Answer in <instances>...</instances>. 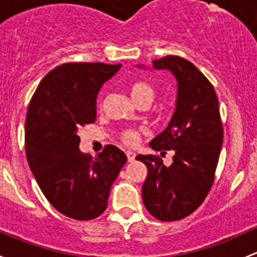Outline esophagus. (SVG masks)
<instances>
[{
    "instance_id": "esophagus-1",
    "label": "esophagus",
    "mask_w": 257,
    "mask_h": 257,
    "mask_svg": "<svg viewBox=\"0 0 257 257\" xmlns=\"http://www.w3.org/2000/svg\"><path fill=\"white\" fill-rule=\"evenodd\" d=\"M136 153H133V151H126V158H128L129 163H133L136 160Z\"/></svg>"
}]
</instances>
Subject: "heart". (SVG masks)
<instances>
[{
	"label": "heart",
	"instance_id": "b5f03b06",
	"mask_svg": "<svg viewBox=\"0 0 257 257\" xmlns=\"http://www.w3.org/2000/svg\"><path fill=\"white\" fill-rule=\"evenodd\" d=\"M131 91V96L133 98V101L138 103V102L143 101V99H151L154 98V90L153 87L147 82H143V81H137L129 88ZM123 142L128 145H134L137 144L138 140H139V133L137 131H125L123 133Z\"/></svg>",
	"mask_w": 257,
	"mask_h": 257
}]
</instances>
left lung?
Segmentation results:
<instances>
[{"mask_svg": "<svg viewBox=\"0 0 257 257\" xmlns=\"http://www.w3.org/2000/svg\"><path fill=\"white\" fill-rule=\"evenodd\" d=\"M153 67L171 71L177 81V99L169 125L150 147L174 150L175 155L170 166L158 156H137L148 167L143 202L156 219L180 220L201 206L214 182L223 144L219 102L212 83L186 59L165 56L154 60Z\"/></svg>", "mask_w": 257, "mask_h": 257, "instance_id": "obj_1", "label": "left lung"}]
</instances>
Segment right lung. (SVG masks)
Returning <instances> with one entry per match:
<instances>
[{
	"mask_svg": "<svg viewBox=\"0 0 257 257\" xmlns=\"http://www.w3.org/2000/svg\"><path fill=\"white\" fill-rule=\"evenodd\" d=\"M121 67L67 63L40 81L26 118V153L31 171L50 204L76 220L106 210L113 182L126 156L107 145L97 158L81 153L79 131L96 120L99 90Z\"/></svg>",
	"mask_w": 257,
	"mask_h": 257,
	"instance_id": "1",
	"label": "right lung"
}]
</instances>
